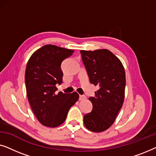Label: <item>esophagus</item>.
Masks as SVG:
<instances>
[{"label":"esophagus","instance_id":"esophagus-1","mask_svg":"<svg viewBox=\"0 0 156 156\" xmlns=\"http://www.w3.org/2000/svg\"><path fill=\"white\" fill-rule=\"evenodd\" d=\"M85 98H86V97H85L84 95H80V96H79V99H80V100H84Z\"/></svg>","mask_w":156,"mask_h":156}]
</instances>
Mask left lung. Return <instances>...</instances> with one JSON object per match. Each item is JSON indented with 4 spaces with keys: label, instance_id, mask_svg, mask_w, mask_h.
<instances>
[{
    "label": "left lung",
    "instance_id": "1",
    "mask_svg": "<svg viewBox=\"0 0 156 156\" xmlns=\"http://www.w3.org/2000/svg\"><path fill=\"white\" fill-rule=\"evenodd\" d=\"M82 62L91 84L98 86L89 97L92 111L84 116L87 129L101 132L114 122L124 100L126 75L121 61L109 50H81Z\"/></svg>",
    "mask_w": 156,
    "mask_h": 156
}]
</instances>
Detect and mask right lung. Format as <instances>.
I'll return each instance as SVG.
<instances>
[{"label": "right lung", "instance_id": "obj_1", "mask_svg": "<svg viewBox=\"0 0 156 156\" xmlns=\"http://www.w3.org/2000/svg\"><path fill=\"white\" fill-rule=\"evenodd\" d=\"M74 50L46 44L35 51L27 62L25 80L27 96L37 120L48 127H57L67 118L79 99L76 92L56 93L62 82L61 64Z\"/></svg>", "mask_w": 156, "mask_h": 156}]
</instances>
